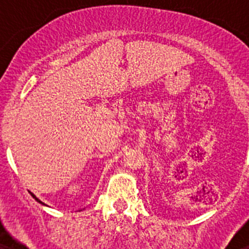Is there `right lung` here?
<instances>
[{
    "label": "right lung",
    "mask_w": 249,
    "mask_h": 249,
    "mask_svg": "<svg viewBox=\"0 0 249 249\" xmlns=\"http://www.w3.org/2000/svg\"><path fill=\"white\" fill-rule=\"evenodd\" d=\"M31 195H32V197H34V198H35V199H36V201H37V202H38V203H41V204H45V203H43V202H42V201H39V199H38V198H37V197H36V196H35V195H34V193H31Z\"/></svg>",
    "instance_id": "1"
}]
</instances>
